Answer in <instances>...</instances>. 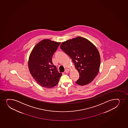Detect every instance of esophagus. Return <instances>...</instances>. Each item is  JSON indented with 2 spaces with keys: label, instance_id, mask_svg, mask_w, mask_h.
Instances as JSON below:
<instances>
[{
  "label": "esophagus",
  "instance_id": "obj_1",
  "mask_svg": "<svg viewBox=\"0 0 128 128\" xmlns=\"http://www.w3.org/2000/svg\"><path fill=\"white\" fill-rule=\"evenodd\" d=\"M69 70L68 69H66L65 70V72H66V73H68V72H69Z\"/></svg>",
  "mask_w": 128,
  "mask_h": 128
}]
</instances>
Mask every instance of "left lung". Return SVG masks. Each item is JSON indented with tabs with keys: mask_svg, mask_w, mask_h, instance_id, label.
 Listing matches in <instances>:
<instances>
[{
	"mask_svg": "<svg viewBox=\"0 0 128 128\" xmlns=\"http://www.w3.org/2000/svg\"><path fill=\"white\" fill-rule=\"evenodd\" d=\"M60 48L70 57L80 74L76 82L85 85L94 80L100 70V56L98 50L87 39L78 37L64 42Z\"/></svg>",
	"mask_w": 128,
	"mask_h": 128,
	"instance_id": "1",
	"label": "left lung"
}]
</instances>
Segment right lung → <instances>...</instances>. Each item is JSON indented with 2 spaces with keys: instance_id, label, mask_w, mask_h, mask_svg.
<instances>
[{
  "instance_id": "1",
  "label": "right lung",
  "mask_w": 128,
  "mask_h": 128,
  "mask_svg": "<svg viewBox=\"0 0 128 128\" xmlns=\"http://www.w3.org/2000/svg\"><path fill=\"white\" fill-rule=\"evenodd\" d=\"M60 44L44 39L35 45L30 54L28 64L30 72L42 87L53 88L58 84L62 76L52 60Z\"/></svg>"
}]
</instances>
